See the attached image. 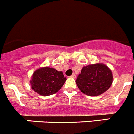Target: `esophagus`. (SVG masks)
Masks as SVG:
<instances>
[{"instance_id": "obj_1", "label": "esophagus", "mask_w": 134, "mask_h": 134, "mask_svg": "<svg viewBox=\"0 0 134 134\" xmlns=\"http://www.w3.org/2000/svg\"><path fill=\"white\" fill-rule=\"evenodd\" d=\"M71 77L74 78H74H76V74H74H74H72V75H71Z\"/></svg>"}]
</instances>
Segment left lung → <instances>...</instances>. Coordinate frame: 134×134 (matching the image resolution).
<instances>
[{"label":"left lung","instance_id":"obj_1","mask_svg":"<svg viewBox=\"0 0 134 134\" xmlns=\"http://www.w3.org/2000/svg\"><path fill=\"white\" fill-rule=\"evenodd\" d=\"M113 82L111 70L103 64L85 66L76 82L82 93L88 96H98L109 89Z\"/></svg>","mask_w":134,"mask_h":134}]
</instances>
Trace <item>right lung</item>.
Wrapping results in <instances>:
<instances>
[{
	"label": "right lung",
	"instance_id": "right-lung-1",
	"mask_svg": "<svg viewBox=\"0 0 134 134\" xmlns=\"http://www.w3.org/2000/svg\"><path fill=\"white\" fill-rule=\"evenodd\" d=\"M66 80L62 72L45 67L35 71L31 80L33 90L42 96H48L57 93Z\"/></svg>",
	"mask_w": 134,
	"mask_h": 134
}]
</instances>
